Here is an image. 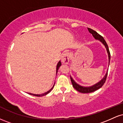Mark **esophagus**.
<instances>
[{"label":"esophagus","instance_id":"1","mask_svg":"<svg viewBox=\"0 0 123 123\" xmlns=\"http://www.w3.org/2000/svg\"><path fill=\"white\" fill-rule=\"evenodd\" d=\"M69 58H70V55L69 53H68V52H65V53H63L62 55L61 56V61L63 63H65V64H68L69 61Z\"/></svg>","mask_w":123,"mask_h":123}]
</instances>
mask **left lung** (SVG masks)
<instances>
[{"instance_id": "1", "label": "left lung", "mask_w": 123, "mask_h": 123, "mask_svg": "<svg viewBox=\"0 0 123 123\" xmlns=\"http://www.w3.org/2000/svg\"><path fill=\"white\" fill-rule=\"evenodd\" d=\"M88 30L90 33H91V34L92 35L93 37L95 38L97 40H99L100 42L102 43L104 46H105V48L106 49L107 52H108V57H109V64L110 63V60H111V54H110L109 50V47L108 44H107L105 40V39H104V37H102V36H101L99 34H98L97 32L95 31L92 30V29H90V28H88ZM107 76H108V71H107L106 73L105 76H104V78L102 79V80L100 81H99L98 83H96L95 84L93 85L92 86H90V87H83V86H80L79 84H78L77 83H76L74 80L73 79L72 77L70 76V80H71L72 83L73 87H74V89H76L77 91L79 92H81V93H84V94H86V93H90L94 91H95L96 90H98L101 88L102 86L104 85V83H105L106 79Z\"/></svg>"}]
</instances>
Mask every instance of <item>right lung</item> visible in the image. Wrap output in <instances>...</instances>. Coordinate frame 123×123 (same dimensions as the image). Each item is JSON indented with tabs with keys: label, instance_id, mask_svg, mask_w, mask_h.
<instances>
[{
	"label": "right lung",
	"instance_id": "1",
	"mask_svg": "<svg viewBox=\"0 0 123 123\" xmlns=\"http://www.w3.org/2000/svg\"><path fill=\"white\" fill-rule=\"evenodd\" d=\"M61 61H60L58 62V64H57V69H56V73H57L58 72V69H59V68L61 66ZM54 86H53V87H52L50 89V90H49V91H48L47 92H45V93H44V94H31V93H28V94H30V95H33V96H36V97H42V96H44V95H47V94H49V92H50L52 90H53V87H54Z\"/></svg>",
	"mask_w": 123,
	"mask_h": 123
}]
</instances>
